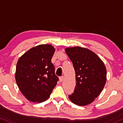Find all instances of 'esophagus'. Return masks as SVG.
<instances>
[{
	"label": "esophagus",
	"instance_id": "esophagus-1",
	"mask_svg": "<svg viewBox=\"0 0 123 123\" xmlns=\"http://www.w3.org/2000/svg\"><path fill=\"white\" fill-rule=\"evenodd\" d=\"M59 80H60V82H62V81H63V80H64V76L60 77V78H59Z\"/></svg>",
	"mask_w": 123,
	"mask_h": 123
}]
</instances>
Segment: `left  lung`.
I'll return each mask as SVG.
<instances>
[{
	"mask_svg": "<svg viewBox=\"0 0 123 123\" xmlns=\"http://www.w3.org/2000/svg\"><path fill=\"white\" fill-rule=\"evenodd\" d=\"M65 51L73 64L77 81L74 93L68 97L76 105H88L98 97L105 86V65L96 53L88 49L76 46L67 47Z\"/></svg>",
	"mask_w": 123,
	"mask_h": 123,
	"instance_id": "8db88e82",
	"label": "left lung"
}]
</instances>
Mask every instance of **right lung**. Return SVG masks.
I'll return each instance as SVG.
<instances>
[{
    "mask_svg": "<svg viewBox=\"0 0 123 123\" xmlns=\"http://www.w3.org/2000/svg\"><path fill=\"white\" fill-rule=\"evenodd\" d=\"M55 49L40 44L23 54L17 63L15 79L23 96L31 102L42 103L49 98L59 78L51 60Z\"/></svg>",
    "mask_w": 123,
    "mask_h": 123,
    "instance_id": "add662e5",
    "label": "right lung"
}]
</instances>
